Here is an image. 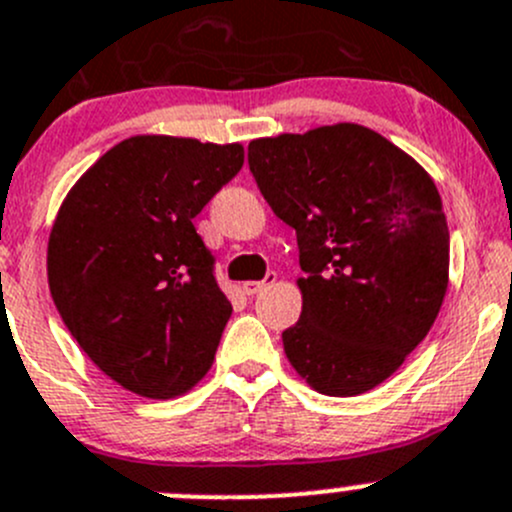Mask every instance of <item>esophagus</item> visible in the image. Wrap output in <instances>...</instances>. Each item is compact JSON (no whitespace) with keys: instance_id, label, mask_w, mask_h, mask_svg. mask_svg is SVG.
<instances>
[{"instance_id":"34e87169","label":"esophagus","mask_w":512,"mask_h":512,"mask_svg":"<svg viewBox=\"0 0 512 512\" xmlns=\"http://www.w3.org/2000/svg\"><path fill=\"white\" fill-rule=\"evenodd\" d=\"M275 280H277L275 272H267L265 280H260V282H245V285H242V292L250 294V297H252V294H260L262 289H265L267 285H272V282H275Z\"/></svg>"}]
</instances>
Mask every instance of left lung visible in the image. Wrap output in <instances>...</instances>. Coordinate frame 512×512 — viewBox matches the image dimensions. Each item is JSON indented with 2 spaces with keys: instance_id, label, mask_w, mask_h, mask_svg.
<instances>
[{
  "instance_id": "8db88e82",
  "label": "left lung",
  "mask_w": 512,
  "mask_h": 512,
  "mask_svg": "<svg viewBox=\"0 0 512 512\" xmlns=\"http://www.w3.org/2000/svg\"><path fill=\"white\" fill-rule=\"evenodd\" d=\"M250 173L294 227L302 314L282 332L289 364L319 394L356 396L389 379L448 287V225L431 175L356 123L257 138Z\"/></svg>"
}]
</instances>
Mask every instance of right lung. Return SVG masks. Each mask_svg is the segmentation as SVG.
Wrapping results in <instances>:
<instances>
[{
	"instance_id": "right-lung-1",
	"label": "right lung",
	"mask_w": 512,
	"mask_h": 512,
	"mask_svg": "<svg viewBox=\"0 0 512 512\" xmlns=\"http://www.w3.org/2000/svg\"><path fill=\"white\" fill-rule=\"evenodd\" d=\"M242 163L240 143L133 136L61 203L51 297L86 356L133 394L173 399L213 366L232 304L193 218Z\"/></svg>"
}]
</instances>
